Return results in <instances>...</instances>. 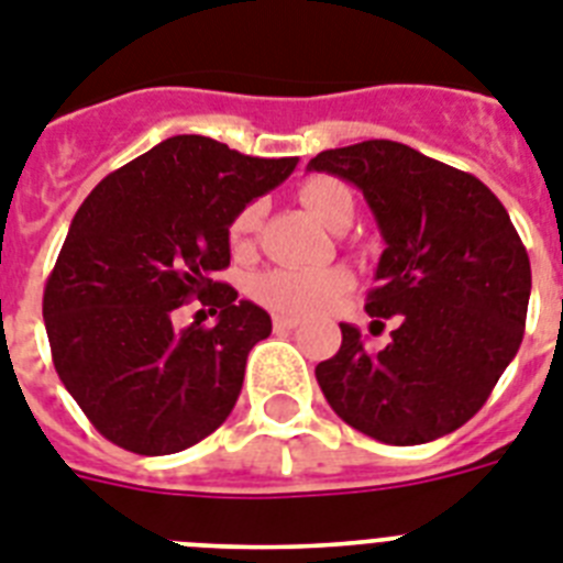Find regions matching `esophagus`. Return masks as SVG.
<instances>
[{
	"mask_svg": "<svg viewBox=\"0 0 563 563\" xmlns=\"http://www.w3.org/2000/svg\"><path fill=\"white\" fill-rule=\"evenodd\" d=\"M274 332H291V329H297L300 325V320L291 318V314H274Z\"/></svg>",
	"mask_w": 563,
	"mask_h": 563,
	"instance_id": "obj_1",
	"label": "esophagus"
}]
</instances>
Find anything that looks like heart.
Listing matches in <instances>:
<instances>
[{"label":"heart","mask_w":563,"mask_h":563,"mask_svg":"<svg viewBox=\"0 0 563 563\" xmlns=\"http://www.w3.org/2000/svg\"><path fill=\"white\" fill-rule=\"evenodd\" d=\"M297 200L303 202L311 217L334 229L338 220L352 217L354 200L340 179L334 177H309L297 188ZM260 223V206L249 202L245 209L234 214L229 225V240L234 249H245L252 243L254 231ZM346 268H268L252 280V295L257 303L280 314H311L325 306H332L343 291L349 289Z\"/></svg>","instance_id":"b5f03b06"}]
</instances>
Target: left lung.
Returning a JSON list of instances; mask_svg holds the SVG:
<instances>
[{
    "label": "left lung",
    "mask_w": 563,
    "mask_h": 563,
    "mask_svg": "<svg viewBox=\"0 0 563 563\" xmlns=\"http://www.w3.org/2000/svg\"><path fill=\"white\" fill-rule=\"evenodd\" d=\"M309 172L363 191L386 243L366 311L398 318L380 352L340 323L338 354L314 369L325 400L395 446L455 432L523 340L532 272L507 209L478 177L391 140L320 151Z\"/></svg>",
    "instance_id": "obj_1"
}]
</instances>
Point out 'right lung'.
I'll return each instance as SVG.
<instances>
[{
    "label": "right lung",
    "mask_w": 563,
    "mask_h": 563,
    "mask_svg": "<svg viewBox=\"0 0 563 563\" xmlns=\"http://www.w3.org/2000/svg\"><path fill=\"white\" fill-rule=\"evenodd\" d=\"M295 165L179 134L85 197L42 318L56 375L102 438L136 455H172L229 418L245 357L272 334V318L217 272L229 268L234 214ZM194 296L218 323L174 330L170 314Z\"/></svg>",
    "instance_id": "add662e5"
}]
</instances>
